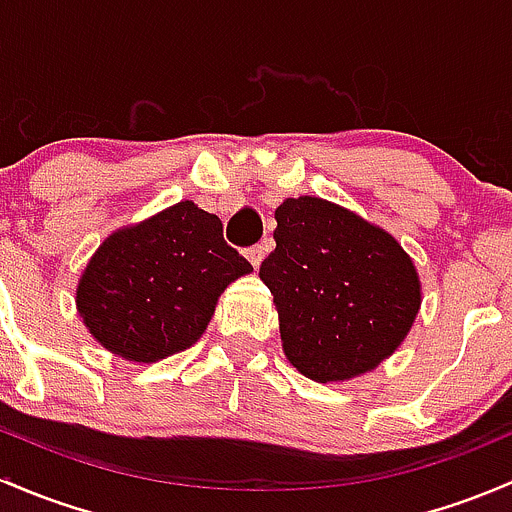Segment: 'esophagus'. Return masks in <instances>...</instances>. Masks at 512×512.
<instances>
[{
	"instance_id": "1",
	"label": "esophagus",
	"mask_w": 512,
	"mask_h": 512,
	"mask_svg": "<svg viewBox=\"0 0 512 512\" xmlns=\"http://www.w3.org/2000/svg\"><path fill=\"white\" fill-rule=\"evenodd\" d=\"M263 256H266V246H263V244H256V246H251V249H246V258H249L251 266H254V268L261 266Z\"/></svg>"
}]
</instances>
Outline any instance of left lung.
<instances>
[{
    "instance_id": "obj_1",
    "label": "left lung",
    "mask_w": 512,
    "mask_h": 512,
    "mask_svg": "<svg viewBox=\"0 0 512 512\" xmlns=\"http://www.w3.org/2000/svg\"><path fill=\"white\" fill-rule=\"evenodd\" d=\"M261 263L288 362L315 382L374 370L404 342L421 305L412 258L392 234L320 197L276 209Z\"/></svg>"
}]
</instances>
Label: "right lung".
Listing matches in <instances>:
<instances>
[{
  "label": "right lung",
  "mask_w": 512,
  "mask_h": 512,
  "mask_svg": "<svg viewBox=\"0 0 512 512\" xmlns=\"http://www.w3.org/2000/svg\"><path fill=\"white\" fill-rule=\"evenodd\" d=\"M251 271L217 214L187 199L110 234L78 281L76 305L105 350L150 365L192 347L224 288Z\"/></svg>",
  "instance_id": "right-lung-1"
}]
</instances>
